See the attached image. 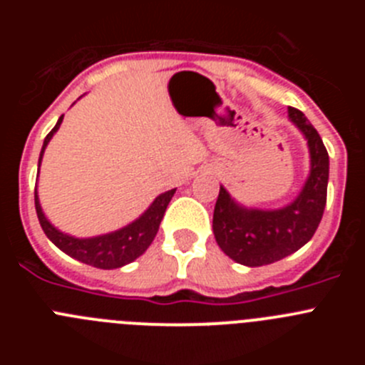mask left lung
Returning <instances> with one entry per match:
<instances>
[{
	"label": "left lung",
	"mask_w": 365,
	"mask_h": 365,
	"mask_svg": "<svg viewBox=\"0 0 365 365\" xmlns=\"http://www.w3.org/2000/svg\"><path fill=\"white\" fill-rule=\"evenodd\" d=\"M289 117L305 135L311 153V173L294 202L279 210L243 208L219 188L214 208V235L221 250L247 267L270 265L291 256L314 235L327 202L329 155L314 125L299 109Z\"/></svg>",
	"instance_id": "1"
}]
</instances>
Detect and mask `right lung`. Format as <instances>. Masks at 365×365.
<instances>
[{
	"label": "right lung",
	"instance_id": "add662e5",
	"mask_svg": "<svg viewBox=\"0 0 365 365\" xmlns=\"http://www.w3.org/2000/svg\"><path fill=\"white\" fill-rule=\"evenodd\" d=\"M62 118L63 117L58 118L56 125H54L53 130L49 131V135L45 137L43 148H41L40 153V163L41 155H43L47 144H49L51 137H53L54 131H56L58 128H60V124H62ZM173 193H175V190L160 193L159 197L151 202L150 208H148L137 221L128 225V227L120 228V230L117 232H111V234L98 235V237H89V240H78V237H73V235L62 234L60 230H56V228L45 219L43 212H41L40 201H38L36 192H34V205H36L38 221H40L45 235H47L62 252L74 257V259L82 261L86 265L109 270L128 265V263H131V261H135L138 256H143V254L146 252V248L150 247L153 237L157 235L159 225L164 217V212H166L168 205L172 201Z\"/></svg>",
	"mask_w": 365,
	"mask_h": 365
}]
</instances>
